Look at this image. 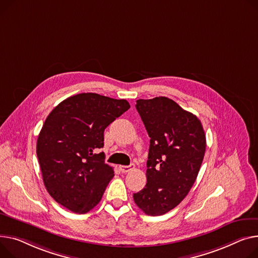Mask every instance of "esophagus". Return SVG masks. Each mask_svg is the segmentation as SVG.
Wrapping results in <instances>:
<instances>
[{
  "instance_id": "obj_1",
  "label": "esophagus",
  "mask_w": 258,
  "mask_h": 258,
  "mask_svg": "<svg viewBox=\"0 0 258 258\" xmlns=\"http://www.w3.org/2000/svg\"><path fill=\"white\" fill-rule=\"evenodd\" d=\"M119 168H120V171H121L122 173H127V172H130V171H132L135 168V165L131 164L128 166H120Z\"/></svg>"
}]
</instances>
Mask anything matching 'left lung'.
Masks as SVG:
<instances>
[{
  "label": "left lung",
  "instance_id": "8db88e82",
  "mask_svg": "<svg viewBox=\"0 0 258 258\" xmlns=\"http://www.w3.org/2000/svg\"><path fill=\"white\" fill-rule=\"evenodd\" d=\"M136 109L150 138L143 190L135 203L148 216L173 210L193 186L207 139L200 120L165 96L138 99Z\"/></svg>",
  "mask_w": 258,
  "mask_h": 258
}]
</instances>
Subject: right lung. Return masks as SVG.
<instances>
[{
  "mask_svg": "<svg viewBox=\"0 0 258 258\" xmlns=\"http://www.w3.org/2000/svg\"><path fill=\"white\" fill-rule=\"evenodd\" d=\"M130 107L125 99L80 93L46 117L37 158L46 191L67 210L86 214L100 201L114 171L97 150L104 147L106 127Z\"/></svg>",
  "mask_w": 258,
  "mask_h": 258,
  "instance_id": "1",
  "label": "right lung"
}]
</instances>
